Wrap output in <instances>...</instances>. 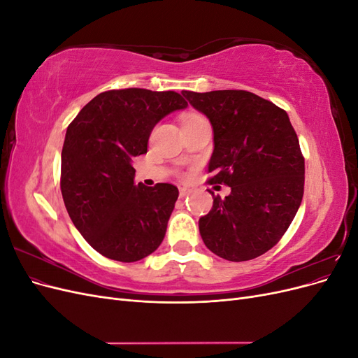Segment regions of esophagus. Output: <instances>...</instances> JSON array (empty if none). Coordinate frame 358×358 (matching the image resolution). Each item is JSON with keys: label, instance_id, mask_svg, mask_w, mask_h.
<instances>
[{"label": "esophagus", "instance_id": "34e87169", "mask_svg": "<svg viewBox=\"0 0 358 358\" xmlns=\"http://www.w3.org/2000/svg\"><path fill=\"white\" fill-rule=\"evenodd\" d=\"M189 192H191V189H189L188 187H180V188H179V196H180V199L187 197Z\"/></svg>", "mask_w": 358, "mask_h": 358}]
</instances>
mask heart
<instances>
[{"label":"heart","instance_id":"1","mask_svg":"<svg viewBox=\"0 0 358 358\" xmlns=\"http://www.w3.org/2000/svg\"><path fill=\"white\" fill-rule=\"evenodd\" d=\"M197 119H201V116H199V115H187L185 117H183V124H189V122H194V121H197Z\"/></svg>","mask_w":358,"mask_h":358}]
</instances>
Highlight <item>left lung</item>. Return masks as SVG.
I'll use <instances>...</instances> for the list:
<instances>
[{
    "label": "left lung",
    "mask_w": 358,
    "mask_h": 358,
    "mask_svg": "<svg viewBox=\"0 0 358 358\" xmlns=\"http://www.w3.org/2000/svg\"><path fill=\"white\" fill-rule=\"evenodd\" d=\"M182 95L213 128L208 182L231 188L225 199L212 192V210L199 220L204 245L229 262L263 255L288 230L305 188V158L287 112L248 91Z\"/></svg>",
    "instance_id": "1"
}]
</instances>
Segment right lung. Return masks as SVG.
Returning a JSON list of instances; mask_svg holds the SVG:
<instances>
[{"instance_id": "obj_1", "label": "right lung", "mask_w": 358, "mask_h": 358, "mask_svg": "<svg viewBox=\"0 0 358 358\" xmlns=\"http://www.w3.org/2000/svg\"><path fill=\"white\" fill-rule=\"evenodd\" d=\"M188 103L175 91L101 92L69 125L61 192L76 229L96 252L122 263L152 254L166 236L179 191L134 183L133 158L148 152L154 127Z\"/></svg>"}]
</instances>
